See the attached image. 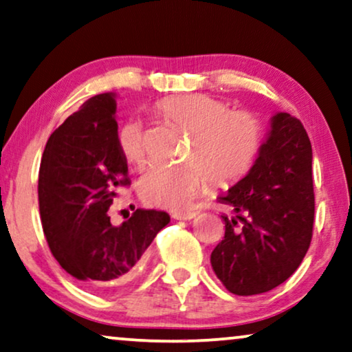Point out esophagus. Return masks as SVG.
I'll use <instances>...</instances> for the list:
<instances>
[{
  "mask_svg": "<svg viewBox=\"0 0 352 352\" xmlns=\"http://www.w3.org/2000/svg\"><path fill=\"white\" fill-rule=\"evenodd\" d=\"M194 217H196V213H192V212H190V213H180V212H178V213H174V214H172V218H174V219H178V221H188V219H192Z\"/></svg>",
  "mask_w": 352,
  "mask_h": 352,
  "instance_id": "1",
  "label": "esophagus"
}]
</instances>
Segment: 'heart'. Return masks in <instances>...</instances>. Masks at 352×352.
<instances>
[{"label": "heart", "instance_id": "b5f03b06", "mask_svg": "<svg viewBox=\"0 0 352 352\" xmlns=\"http://www.w3.org/2000/svg\"><path fill=\"white\" fill-rule=\"evenodd\" d=\"M156 110L166 122L191 133L186 156L190 162L151 166L138 185L146 206L185 210L207 186L208 177L218 186L232 185L248 174L264 142V129L253 113L229 110L226 102L208 94L162 99ZM118 148L128 164H145V135L138 120H129L120 128Z\"/></svg>", "mask_w": 352, "mask_h": 352}]
</instances>
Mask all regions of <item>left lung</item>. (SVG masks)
Listing matches in <instances>:
<instances>
[{"mask_svg":"<svg viewBox=\"0 0 352 352\" xmlns=\"http://www.w3.org/2000/svg\"><path fill=\"white\" fill-rule=\"evenodd\" d=\"M311 162V142L300 120L275 113L253 167L218 196L244 221L237 230L238 219L223 214L226 232L210 256L229 292L254 296L274 289L305 258L314 219Z\"/></svg>","mask_w":352,"mask_h":352,"instance_id":"1","label":"left lung"}]
</instances>
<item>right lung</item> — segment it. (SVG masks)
Segmentation results:
<instances>
[{
	"instance_id": "add662e5",
	"label": "right lung",
	"mask_w": 352,
	"mask_h": 352,
	"mask_svg": "<svg viewBox=\"0 0 352 352\" xmlns=\"http://www.w3.org/2000/svg\"><path fill=\"white\" fill-rule=\"evenodd\" d=\"M115 93L82 104L47 140L39 169V212L52 254L91 291L123 283L170 217L138 208L120 226L109 208L128 186V162L118 148Z\"/></svg>"
}]
</instances>
